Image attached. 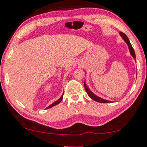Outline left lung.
I'll return each mask as SVG.
<instances>
[{
	"instance_id": "left-lung-1",
	"label": "left lung",
	"mask_w": 147,
	"mask_h": 147,
	"mask_svg": "<svg viewBox=\"0 0 147 147\" xmlns=\"http://www.w3.org/2000/svg\"><path fill=\"white\" fill-rule=\"evenodd\" d=\"M119 34H120L121 36V38H123L124 41H125V42L126 43L127 45H128L129 51H130V54H131V56H133L134 59H136V56H135V51H134L133 47H132L131 44H130V40H129L128 37H127L126 35L124 34L123 33H122V32H120V33H119ZM84 88H85V90H86L87 94H88V96H89V97L91 98L92 100H93L96 101V102H103V103L112 102V101H109V100H107L102 99V98L98 97V96H96V95H95L94 93H93V92H92L91 90L89 89V88L87 86V85L86 84V83H85V82H84Z\"/></svg>"
}]
</instances>
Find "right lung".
Listing matches in <instances>:
<instances>
[{
    "mask_svg": "<svg viewBox=\"0 0 147 147\" xmlns=\"http://www.w3.org/2000/svg\"><path fill=\"white\" fill-rule=\"evenodd\" d=\"M63 94L62 95V96H61V97L59 98V100H56V102H53L52 104L51 105H50L49 106V107H48L47 108V109H49V108H51V107H52L53 106H55V105H58L59 104V103H60L61 102V101L62 100H63Z\"/></svg>",
    "mask_w": 147,
    "mask_h": 147,
    "instance_id": "add662e5",
    "label": "right lung"
}]
</instances>
